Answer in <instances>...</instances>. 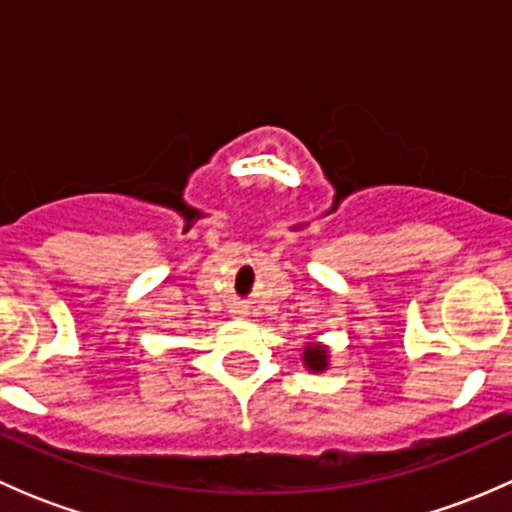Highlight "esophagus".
I'll use <instances>...</instances> for the list:
<instances>
[{"instance_id": "obj_1", "label": "esophagus", "mask_w": 512, "mask_h": 512, "mask_svg": "<svg viewBox=\"0 0 512 512\" xmlns=\"http://www.w3.org/2000/svg\"><path fill=\"white\" fill-rule=\"evenodd\" d=\"M245 309H242V307H235V309H232V317H235V319H242V317H245Z\"/></svg>"}]
</instances>
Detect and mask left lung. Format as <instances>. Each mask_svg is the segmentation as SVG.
I'll use <instances>...</instances> for the list:
<instances>
[{
    "label": "left lung",
    "mask_w": 512,
    "mask_h": 512,
    "mask_svg": "<svg viewBox=\"0 0 512 512\" xmlns=\"http://www.w3.org/2000/svg\"><path fill=\"white\" fill-rule=\"evenodd\" d=\"M302 364L312 374H322L329 369V349L319 342H309L302 352Z\"/></svg>",
    "instance_id": "obj_1"
}]
</instances>
